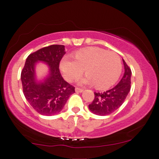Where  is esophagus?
Returning <instances> with one entry per match:
<instances>
[{
	"mask_svg": "<svg viewBox=\"0 0 159 159\" xmlns=\"http://www.w3.org/2000/svg\"><path fill=\"white\" fill-rule=\"evenodd\" d=\"M75 92L76 93H82L84 91V90L81 89H79V88H75Z\"/></svg>",
	"mask_w": 159,
	"mask_h": 159,
	"instance_id": "1",
	"label": "esophagus"
}]
</instances>
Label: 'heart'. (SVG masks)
<instances>
[{"label":"heart","instance_id":"obj_1","mask_svg":"<svg viewBox=\"0 0 159 159\" xmlns=\"http://www.w3.org/2000/svg\"><path fill=\"white\" fill-rule=\"evenodd\" d=\"M60 70L67 81L72 82L85 71L87 75L79 80V85H91L99 89L110 88L119 79L122 64L119 56L99 47H89L77 52L74 59L65 57Z\"/></svg>","mask_w":159,"mask_h":159}]
</instances>
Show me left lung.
<instances>
[{
	"label": "left lung",
	"instance_id": "1",
	"mask_svg": "<svg viewBox=\"0 0 159 159\" xmlns=\"http://www.w3.org/2000/svg\"><path fill=\"white\" fill-rule=\"evenodd\" d=\"M125 74L114 88L103 93H94L95 98L89 105L90 111L95 115L105 116L111 114L123 104L131 89V70L122 59Z\"/></svg>",
	"mask_w": 159,
	"mask_h": 159
}]
</instances>
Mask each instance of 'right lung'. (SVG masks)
<instances>
[{
    "label": "right lung",
    "mask_w": 159,
    "mask_h": 159,
    "mask_svg": "<svg viewBox=\"0 0 159 159\" xmlns=\"http://www.w3.org/2000/svg\"><path fill=\"white\" fill-rule=\"evenodd\" d=\"M66 54L65 47L53 44L43 47L27 57L21 71L22 90L26 100L34 110L42 115H53L61 111L75 87L63 79L59 63ZM38 61L47 62L49 75L42 82L35 79L34 66Z\"/></svg>",
    "instance_id": "obj_1"
}]
</instances>
